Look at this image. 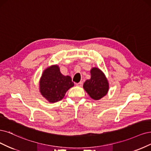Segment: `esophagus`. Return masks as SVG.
Masks as SVG:
<instances>
[{
    "instance_id": "esophagus-1",
    "label": "esophagus",
    "mask_w": 151,
    "mask_h": 151,
    "mask_svg": "<svg viewBox=\"0 0 151 151\" xmlns=\"http://www.w3.org/2000/svg\"><path fill=\"white\" fill-rule=\"evenodd\" d=\"M76 85L78 86H81L83 85V81H80L78 83H76Z\"/></svg>"
}]
</instances>
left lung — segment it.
I'll list each match as a JSON object with an SVG mask.
<instances>
[{
	"label": "left lung",
	"mask_w": 151,
	"mask_h": 151,
	"mask_svg": "<svg viewBox=\"0 0 151 151\" xmlns=\"http://www.w3.org/2000/svg\"><path fill=\"white\" fill-rule=\"evenodd\" d=\"M91 78L85 81L83 88L92 99L99 100L108 93L109 85L105 75L98 68L90 71Z\"/></svg>",
	"instance_id": "8db88e82"
}]
</instances>
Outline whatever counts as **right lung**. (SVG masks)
Masks as SVG:
<instances>
[{
	"instance_id": "right-lung-1",
	"label": "right lung",
	"mask_w": 151,
	"mask_h": 151,
	"mask_svg": "<svg viewBox=\"0 0 151 151\" xmlns=\"http://www.w3.org/2000/svg\"><path fill=\"white\" fill-rule=\"evenodd\" d=\"M73 86L71 77L62 75L58 65L47 68L40 81V93L50 103L61 100L66 92Z\"/></svg>"
}]
</instances>
